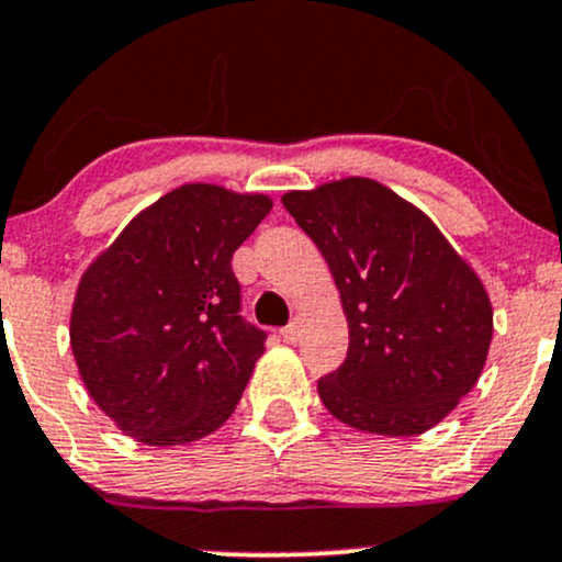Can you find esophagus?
Instances as JSON below:
<instances>
[{
  "label": "esophagus",
  "instance_id": "1",
  "mask_svg": "<svg viewBox=\"0 0 562 562\" xmlns=\"http://www.w3.org/2000/svg\"><path fill=\"white\" fill-rule=\"evenodd\" d=\"M280 335H282V340H285V344H295V340L301 338V322L293 319L288 327H282Z\"/></svg>",
  "mask_w": 562,
  "mask_h": 562
}]
</instances>
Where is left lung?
<instances>
[{"instance_id":"left-lung-1","label":"left lung","mask_w":562,"mask_h":562,"mask_svg":"<svg viewBox=\"0 0 562 562\" xmlns=\"http://www.w3.org/2000/svg\"><path fill=\"white\" fill-rule=\"evenodd\" d=\"M338 285L348 353L317 380L333 417L364 434L430 430L479 383L494 333L486 288L441 229L375 179L282 195Z\"/></svg>"}]
</instances>
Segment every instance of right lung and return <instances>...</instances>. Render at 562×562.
<instances>
[{
	"mask_svg": "<svg viewBox=\"0 0 562 562\" xmlns=\"http://www.w3.org/2000/svg\"><path fill=\"white\" fill-rule=\"evenodd\" d=\"M272 198L192 182L139 211L81 274L70 348L126 436L179 447L229 420L267 333L240 317L232 254Z\"/></svg>",
	"mask_w": 562,
	"mask_h": 562,
	"instance_id": "1",
	"label": "right lung"
}]
</instances>
